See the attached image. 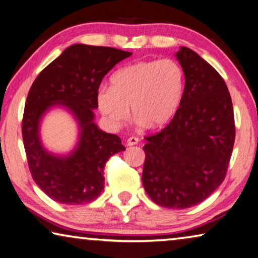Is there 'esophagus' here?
Segmentation results:
<instances>
[{"instance_id": "obj_1", "label": "esophagus", "mask_w": 258, "mask_h": 258, "mask_svg": "<svg viewBox=\"0 0 258 258\" xmlns=\"http://www.w3.org/2000/svg\"><path fill=\"white\" fill-rule=\"evenodd\" d=\"M138 142H139V139L137 137H130L127 140H126V145L134 146V145H138Z\"/></svg>"}]
</instances>
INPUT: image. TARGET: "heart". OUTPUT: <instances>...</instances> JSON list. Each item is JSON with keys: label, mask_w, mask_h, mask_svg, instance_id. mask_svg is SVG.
<instances>
[{"label": "heart", "mask_w": 258, "mask_h": 258, "mask_svg": "<svg viewBox=\"0 0 258 258\" xmlns=\"http://www.w3.org/2000/svg\"><path fill=\"white\" fill-rule=\"evenodd\" d=\"M111 87L97 92L100 111L114 126L128 118L148 128L164 127L173 119L182 102L185 73L172 58L140 60L121 68L111 77Z\"/></svg>", "instance_id": "1"}]
</instances>
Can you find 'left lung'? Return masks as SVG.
Returning <instances> with one entry per match:
<instances>
[{"label":"left lung","mask_w":258,"mask_h":258,"mask_svg":"<svg viewBox=\"0 0 258 258\" xmlns=\"http://www.w3.org/2000/svg\"><path fill=\"white\" fill-rule=\"evenodd\" d=\"M175 56L185 73L182 102L165 128L146 138L142 183L158 206L186 209L224 181L235 125L222 76L189 48L181 47Z\"/></svg>","instance_id":"obj_1"}]
</instances>
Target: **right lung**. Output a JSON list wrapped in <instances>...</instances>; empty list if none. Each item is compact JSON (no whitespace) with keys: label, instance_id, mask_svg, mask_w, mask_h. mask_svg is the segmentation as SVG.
Wrapping results in <instances>:
<instances>
[{"label":"right lung","instance_id":"add662e5","mask_svg":"<svg viewBox=\"0 0 258 258\" xmlns=\"http://www.w3.org/2000/svg\"><path fill=\"white\" fill-rule=\"evenodd\" d=\"M132 52L110 47L73 44L43 69L28 92L22 132L33 180L49 198L63 204H85L104 188L103 169L112 155L125 150L116 134L94 122L102 79ZM68 108L80 125V141L68 157H56L40 144L39 121L47 110Z\"/></svg>","mask_w":258,"mask_h":258}]
</instances>
